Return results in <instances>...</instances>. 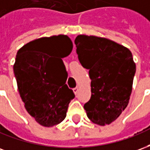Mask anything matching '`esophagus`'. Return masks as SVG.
<instances>
[{"label":"esophagus","instance_id":"obj_1","mask_svg":"<svg viewBox=\"0 0 150 150\" xmlns=\"http://www.w3.org/2000/svg\"><path fill=\"white\" fill-rule=\"evenodd\" d=\"M79 91V88L78 87H76V88H75L74 89H73V91H74V93L75 94H77V92H78Z\"/></svg>","mask_w":150,"mask_h":150}]
</instances>
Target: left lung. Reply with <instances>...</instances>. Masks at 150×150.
<instances>
[{"label":"left lung","mask_w":150,"mask_h":150,"mask_svg":"<svg viewBox=\"0 0 150 150\" xmlns=\"http://www.w3.org/2000/svg\"><path fill=\"white\" fill-rule=\"evenodd\" d=\"M75 43L91 80V99L83 106L87 116L96 125H109L129 104L136 72L132 53L105 38L78 35Z\"/></svg>","instance_id":"left-lung-1"}]
</instances>
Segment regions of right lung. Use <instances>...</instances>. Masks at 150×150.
I'll list each match as a JSON object with an SVG mask.
<instances>
[{
    "mask_svg": "<svg viewBox=\"0 0 150 150\" xmlns=\"http://www.w3.org/2000/svg\"><path fill=\"white\" fill-rule=\"evenodd\" d=\"M72 48L70 38L60 34L31 41L17 53L13 72L19 94L29 114L44 127L62 122L75 98L66 84L67 72L62 60Z\"/></svg>",
    "mask_w": 150,
    "mask_h": 150,
    "instance_id": "right-lung-1",
    "label": "right lung"
}]
</instances>
